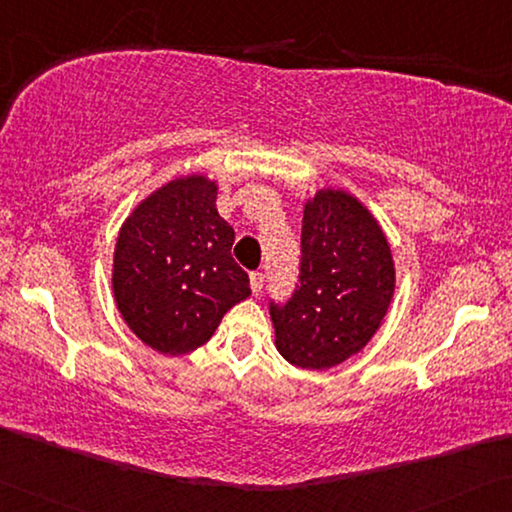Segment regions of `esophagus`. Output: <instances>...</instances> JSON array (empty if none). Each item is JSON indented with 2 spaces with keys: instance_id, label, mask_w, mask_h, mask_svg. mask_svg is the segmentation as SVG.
Masks as SVG:
<instances>
[{
  "instance_id": "obj_1",
  "label": "esophagus",
  "mask_w": 512,
  "mask_h": 512,
  "mask_svg": "<svg viewBox=\"0 0 512 512\" xmlns=\"http://www.w3.org/2000/svg\"><path fill=\"white\" fill-rule=\"evenodd\" d=\"M263 283H265V274H263V272H251L249 286H251V290H254L256 295L263 290Z\"/></svg>"
}]
</instances>
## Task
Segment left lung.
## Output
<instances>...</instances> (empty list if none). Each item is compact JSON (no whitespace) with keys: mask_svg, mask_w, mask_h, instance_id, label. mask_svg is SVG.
Listing matches in <instances>:
<instances>
[{"mask_svg":"<svg viewBox=\"0 0 512 512\" xmlns=\"http://www.w3.org/2000/svg\"><path fill=\"white\" fill-rule=\"evenodd\" d=\"M396 267L382 226L357 196L318 190L304 203L300 286L270 302L281 357L327 371L364 348L393 300Z\"/></svg>","mask_w":512,"mask_h":512,"instance_id":"1","label":"left lung"}]
</instances>
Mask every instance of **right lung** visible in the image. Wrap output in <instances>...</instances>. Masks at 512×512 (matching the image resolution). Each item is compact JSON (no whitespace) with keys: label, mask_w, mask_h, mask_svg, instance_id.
I'll return each instance as SVG.
<instances>
[{"label":"right lung","mask_w":512,"mask_h":512,"mask_svg":"<svg viewBox=\"0 0 512 512\" xmlns=\"http://www.w3.org/2000/svg\"><path fill=\"white\" fill-rule=\"evenodd\" d=\"M217 183L192 174L146 196L121 226L112 288L123 320L148 348L187 355L251 295L233 261L235 233L215 208Z\"/></svg>","instance_id":"right-lung-1"}]
</instances>
